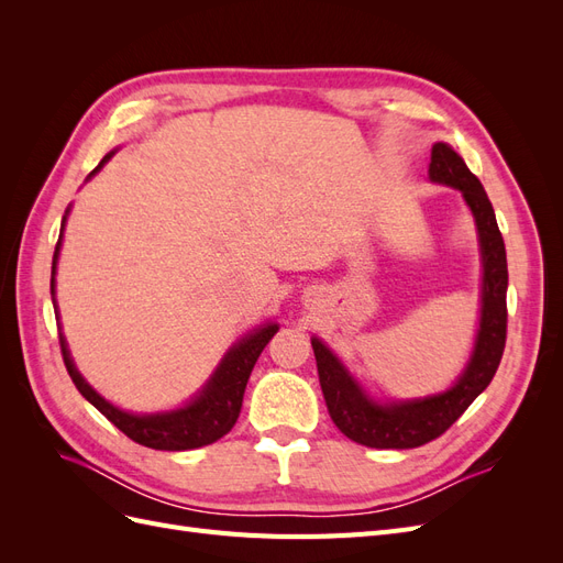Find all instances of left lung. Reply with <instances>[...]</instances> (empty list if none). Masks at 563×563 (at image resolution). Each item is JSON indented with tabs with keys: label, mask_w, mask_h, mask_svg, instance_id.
Listing matches in <instances>:
<instances>
[{
	"label": "left lung",
	"mask_w": 563,
	"mask_h": 563,
	"mask_svg": "<svg viewBox=\"0 0 563 563\" xmlns=\"http://www.w3.org/2000/svg\"><path fill=\"white\" fill-rule=\"evenodd\" d=\"M430 180L460 190L474 216L482 253V308L470 362L439 395L378 401L360 385L323 340L312 338L317 371L331 420L368 449H416L444 434L496 376L507 335V255L486 190L449 143L432 145Z\"/></svg>",
	"instance_id": "obj_1"
}]
</instances>
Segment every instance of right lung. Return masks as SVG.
Returning a JSON list of instances; mask_svg holds the SVG:
<instances>
[{
    "label": "right lung",
    "mask_w": 563,
    "mask_h": 563,
    "mask_svg": "<svg viewBox=\"0 0 563 563\" xmlns=\"http://www.w3.org/2000/svg\"><path fill=\"white\" fill-rule=\"evenodd\" d=\"M114 155V150L108 152V155L100 159V164L89 174L93 178L103 164ZM87 178V180H89ZM70 209L65 211L63 223H60V236L54 251V265H51V298H54V310H56V321L58 317V305H56V265H58V255H60V244H63V230H65V220ZM279 331V323H261L258 329L249 331L242 335L236 343L225 352L223 360L216 366L211 373V378L203 383V387L197 391V395L183 404L180 408H174V411H162V413H131L110 404L106 397H100L98 391L84 380L81 373L77 371L70 350H67V340L60 335V352H63V362L67 373L79 389V395L93 404L100 413H103L114 428L122 430L129 439H133L135 444L155 449V451H190V449H201L209 446L220 437H225L232 428L236 418H240L242 411V401H244V389L249 383L251 371L258 362L261 352L265 345Z\"/></svg>",
    "instance_id": "add662e5"
}]
</instances>
